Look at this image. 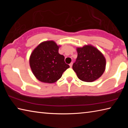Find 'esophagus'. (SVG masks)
<instances>
[{
  "label": "esophagus",
  "instance_id": "34e87169",
  "mask_svg": "<svg viewBox=\"0 0 128 128\" xmlns=\"http://www.w3.org/2000/svg\"><path fill=\"white\" fill-rule=\"evenodd\" d=\"M72 65H73V62H71V63H70V64H69V66H70V68L72 66Z\"/></svg>",
  "mask_w": 128,
  "mask_h": 128
}]
</instances>
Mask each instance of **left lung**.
Here are the masks:
<instances>
[{"label":"left lung","instance_id":"left-lung-1","mask_svg":"<svg viewBox=\"0 0 128 128\" xmlns=\"http://www.w3.org/2000/svg\"><path fill=\"white\" fill-rule=\"evenodd\" d=\"M77 58L73 64V70L82 81L93 82L103 74L106 61L101 52L92 45L77 48Z\"/></svg>","mask_w":128,"mask_h":128}]
</instances>
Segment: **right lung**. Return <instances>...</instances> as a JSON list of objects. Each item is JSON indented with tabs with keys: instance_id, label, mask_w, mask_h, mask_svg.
<instances>
[{
	"instance_id": "obj_1",
	"label": "right lung",
	"mask_w": 128,
	"mask_h": 128,
	"mask_svg": "<svg viewBox=\"0 0 128 128\" xmlns=\"http://www.w3.org/2000/svg\"><path fill=\"white\" fill-rule=\"evenodd\" d=\"M59 46L53 40L40 43L34 50L29 59L33 74L39 81L54 83L59 80L69 66L64 62V56L59 53Z\"/></svg>"
}]
</instances>
